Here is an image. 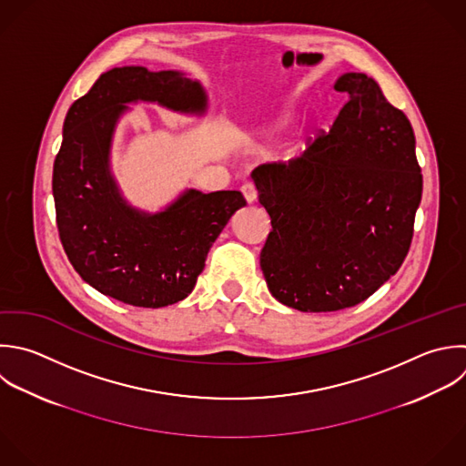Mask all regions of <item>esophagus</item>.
Here are the masks:
<instances>
[{
	"mask_svg": "<svg viewBox=\"0 0 466 466\" xmlns=\"http://www.w3.org/2000/svg\"><path fill=\"white\" fill-rule=\"evenodd\" d=\"M242 195H244V198H246L248 204H253V202L257 200V189H255V186H253L251 182L244 184V186H242Z\"/></svg>",
	"mask_w": 466,
	"mask_h": 466,
	"instance_id": "1",
	"label": "esophagus"
}]
</instances>
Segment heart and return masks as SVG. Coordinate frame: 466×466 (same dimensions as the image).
Returning <instances> with one entry per match:
<instances>
[{
	"mask_svg": "<svg viewBox=\"0 0 466 466\" xmlns=\"http://www.w3.org/2000/svg\"><path fill=\"white\" fill-rule=\"evenodd\" d=\"M282 124H284V116H282V118H279L275 124H271V126L268 127V133H269V131H273V129H277V127H279V126H282Z\"/></svg>",
	"mask_w": 466,
	"mask_h": 466,
	"instance_id": "obj_1",
	"label": "heart"
}]
</instances>
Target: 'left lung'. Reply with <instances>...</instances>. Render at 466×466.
Here are the masks:
<instances>
[{
    "label": "left lung",
    "instance_id": "1",
    "mask_svg": "<svg viewBox=\"0 0 466 466\" xmlns=\"http://www.w3.org/2000/svg\"><path fill=\"white\" fill-rule=\"evenodd\" d=\"M333 87L350 100L329 133L300 158L251 173L271 218L260 253L269 293L313 313L351 308L397 273L422 195L406 115L362 73Z\"/></svg>",
    "mask_w": 466,
    "mask_h": 466
}]
</instances>
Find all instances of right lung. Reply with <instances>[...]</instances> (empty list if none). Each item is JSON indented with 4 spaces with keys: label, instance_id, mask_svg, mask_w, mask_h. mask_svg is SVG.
<instances>
[{
    "label": "right lung",
    "instance_id": "1",
    "mask_svg": "<svg viewBox=\"0 0 466 466\" xmlns=\"http://www.w3.org/2000/svg\"><path fill=\"white\" fill-rule=\"evenodd\" d=\"M202 116L208 93L180 71L140 66L104 73L64 122L53 169V197L64 249L78 275L100 293L140 308L184 300L229 218L246 206L240 191H182L160 211L135 208L122 193L111 147L129 104Z\"/></svg>",
    "mask_w": 466,
    "mask_h": 466
}]
</instances>
